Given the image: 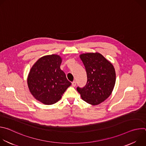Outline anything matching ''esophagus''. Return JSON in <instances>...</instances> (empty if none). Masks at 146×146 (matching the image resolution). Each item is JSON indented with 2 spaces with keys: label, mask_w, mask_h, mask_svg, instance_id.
<instances>
[{
  "label": "esophagus",
  "mask_w": 146,
  "mask_h": 146,
  "mask_svg": "<svg viewBox=\"0 0 146 146\" xmlns=\"http://www.w3.org/2000/svg\"><path fill=\"white\" fill-rule=\"evenodd\" d=\"M72 86L73 87H75V86H76V81H73V82H72Z\"/></svg>",
  "instance_id": "34e87169"
}]
</instances>
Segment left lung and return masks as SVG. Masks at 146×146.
Listing matches in <instances>:
<instances>
[{"label": "left lung", "mask_w": 146, "mask_h": 146, "mask_svg": "<svg viewBox=\"0 0 146 146\" xmlns=\"http://www.w3.org/2000/svg\"><path fill=\"white\" fill-rule=\"evenodd\" d=\"M87 76L86 85L77 90L81 98L92 105H97L111 95L115 83L113 65L102 54L86 53L80 55Z\"/></svg>", "instance_id": "1"}]
</instances>
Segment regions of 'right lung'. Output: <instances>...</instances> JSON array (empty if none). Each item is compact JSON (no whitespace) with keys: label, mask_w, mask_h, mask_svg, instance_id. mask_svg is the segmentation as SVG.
<instances>
[{"label":"right lung","mask_w":146,"mask_h":146,"mask_svg":"<svg viewBox=\"0 0 146 146\" xmlns=\"http://www.w3.org/2000/svg\"><path fill=\"white\" fill-rule=\"evenodd\" d=\"M61 62L58 55H46L37 60L29 73L27 82L31 93L45 105L59 101L71 85L60 68Z\"/></svg>","instance_id":"1"}]
</instances>
